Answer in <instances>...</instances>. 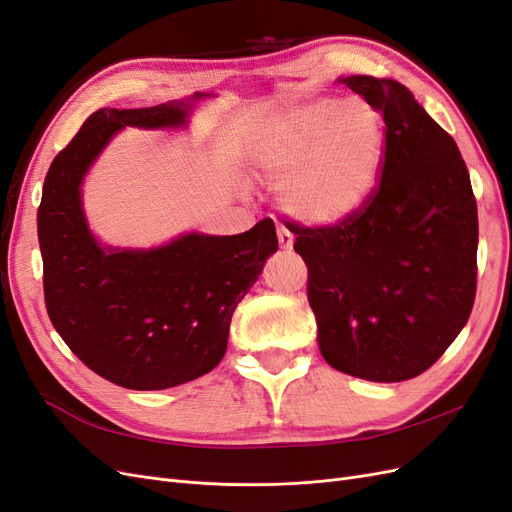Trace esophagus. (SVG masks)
<instances>
[{
  "instance_id": "34e87169",
  "label": "esophagus",
  "mask_w": 512,
  "mask_h": 512,
  "mask_svg": "<svg viewBox=\"0 0 512 512\" xmlns=\"http://www.w3.org/2000/svg\"><path fill=\"white\" fill-rule=\"evenodd\" d=\"M277 239H280V247L282 250H292V243H294V237L292 232L284 226H277Z\"/></svg>"
}]
</instances>
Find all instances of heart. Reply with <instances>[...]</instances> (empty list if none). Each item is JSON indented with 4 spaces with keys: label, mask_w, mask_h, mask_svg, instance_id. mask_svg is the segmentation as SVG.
<instances>
[{
    "label": "heart",
    "mask_w": 512,
    "mask_h": 512,
    "mask_svg": "<svg viewBox=\"0 0 512 512\" xmlns=\"http://www.w3.org/2000/svg\"><path fill=\"white\" fill-rule=\"evenodd\" d=\"M254 162L294 218L329 226L359 211L376 192L384 162V126L361 102L316 100L262 130Z\"/></svg>",
    "instance_id": "obj_1"
}]
</instances>
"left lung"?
<instances>
[{"mask_svg":"<svg viewBox=\"0 0 512 512\" xmlns=\"http://www.w3.org/2000/svg\"><path fill=\"white\" fill-rule=\"evenodd\" d=\"M384 117L380 183L333 226L290 222L318 346L371 382L416 378L466 327L476 297V198L453 136L393 79H339Z\"/></svg>","mask_w":512,"mask_h":512,"instance_id":"1","label":"left lung"}]
</instances>
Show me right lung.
Here are the masks:
<instances>
[{
	"label": "right lung",
	"mask_w": 512,
	"mask_h": 512,
	"mask_svg": "<svg viewBox=\"0 0 512 512\" xmlns=\"http://www.w3.org/2000/svg\"><path fill=\"white\" fill-rule=\"evenodd\" d=\"M190 108L168 102L89 115L55 156L38 207L44 303L55 331L91 371L132 391L170 389L218 365L232 312L277 252L269 218L241 235L190 232L147 252L108 250L89 232L81 183L115 132L177 128Z\"/></svg>",
	"instance_id": "right-lung-1"
}]
</instances>
